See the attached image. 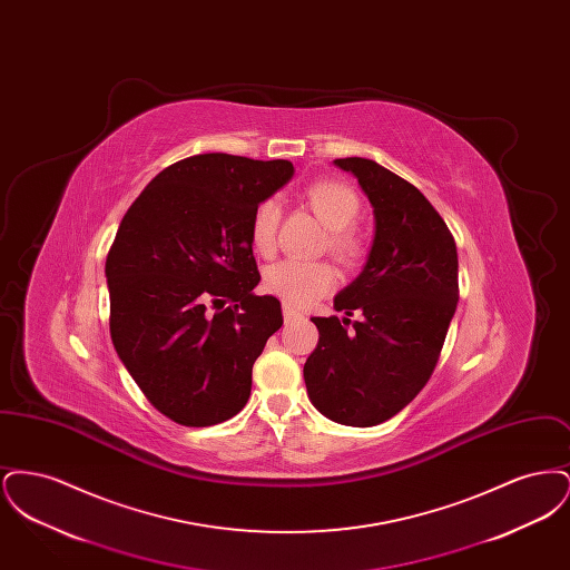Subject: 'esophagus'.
Here are the masks:
<instances>
[{
  "label": "esophagus",
  "mask_w": 570,
  "mask_h": 570,
  "mask_svg": "<svg viewBox=\"0 0 570 570\" xmlns=\"http://www.w3.org/2000/svg\"><path fill=\"white\" fill-rule=\"evenodd\" d=\"M303 318V314L297 312V309H293V307H288V305H284V321L286 323H293V321H301Z\"/></svg>",
  "instance_id": "esophagus-1"
}]
</instances>
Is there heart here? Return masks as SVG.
Instances as JSON below:
<instances>
[{
	"label": "heart",
	"instance_id": "b5f03b06",
	"mask_svg": "<svg viewBox=\"0 0 570 570\" xmlns=\"http://www.w3.org/2000/svg\"><path fill=\"white\" fill-rule=\"evenodd\" d=\"M303 198L309 209L328 228L326 247L328 252L354 265L361 261L365 244L353 228L354 219L361 212V200L356 191L333 179H321L303 190ZM282 219V207L277 200L267 198L256 205L249 219V239L258 254L272 256L277 245V228ZM335 286V269L325 261H282L265 273V288L284 301L288 307H307L316 298L325 297Z\"/></svg>",
	"mask_w": 570,
	"mask_h": 570
}]
</instances>
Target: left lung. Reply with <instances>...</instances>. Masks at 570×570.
I'll use <instances>...</instances> for the list:
<instances>
[{
    "label": "left lung",
    "instance_id": "left-lung-1",
    "mask_svg": "<svg viewBox=\"0 0 570 570\" xmlns=\"http://www.w3.org/2000/svg\"><path fill=\"white\" fill-rule=\"evenodd\" d=\"M335 166L358 179L376 230L363 272L333 301L346 318H312L318 346L303 379L326 419L372 428L406 407L434 372L460 298L458 247L432 203L400 175L365 158Z\"/></svg>",
    "mask_w": 570,
    "mask_h": 570
}]
</instances>
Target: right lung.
I'll return each mask as SVG.
<instances>
[{"instance_id": "right-lung-1", "label": "right lung", "mask_w": 570, "mask_h": 570, "mask_svg": "<svg viewBox=\"0 0 570 570\" xmlns=\"http://www.w3.org/2000/svg\"><path fill=\"white\" fill-rule=\"evenodd\" d=\"M288 160L200 154L170 164L130 205L107 256L110 340L170 421L207 428L244 410L252 365L282 305L261 273L249 219L291 181Z\"/></svg>"}]
</instances>
